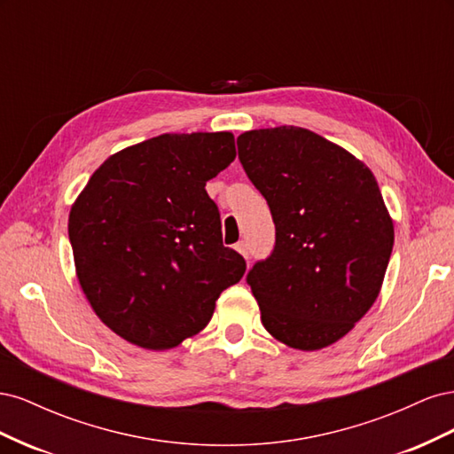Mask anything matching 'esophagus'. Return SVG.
Returning <instances> with one entry per match:
<instances>
[{
  "mask_svg": "<svg viewBox=\"0 0 454 454\" xmlns=\"http://www.w3.org/2000/svg\"><path fill=\"white\" fill-rule=\"evenodd\" d=\"M235 248H237V252L239 254H242L246 259H248V255H250V250H248V244H246V242H239L237 246H235Z\"/></svg>",
  "mask_w": 454,
  "mask_h": 454,
  "instance_id": "1",
  "label": "esophagus"
}]
</instances>
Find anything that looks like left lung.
Here are the masks:
<instances>
[{
    "label": "left lung",
    "mask_w": 454,
    "mask_h": 454,
    "mask_svg": "<svg viewBox=\"0 0 454 454\" xmlns=\"http://www.w3.org/2000/svg\"><path fill=\"white\" fill-rule=\"evenodd\" d=\"M237 145L277 229L246 274L261 322L292 348L332 345L375 303L390 261L394 225L375 177L307 129L250 130Z\"/></svg>",
    "instance_id": "1"
}]
</instances>
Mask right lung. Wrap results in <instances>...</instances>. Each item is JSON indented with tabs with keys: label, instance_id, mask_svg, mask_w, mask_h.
Listing matches in <instances>:
<instances>
[{
	"label": "right lung",
	"instance_id": "right-lung-1",
	"mask_svg": "<svg viewBox=\"0 0 454 454\" xmlns=\"http://www.w3.org/2000/svg\"><path fill=\"white\" fill-rule=\"evenodd\" d=\"M235 157L231 132L160 134L109 157L75 200L67 232L79 284L132 345L177 347L242 278L246 261L223 246L204 189Z\"/></svg>",
	"mask_w": 454,
	"mask_h": 454
}]
</instances>
